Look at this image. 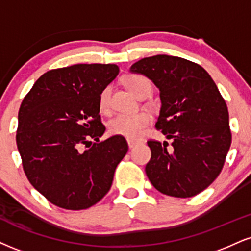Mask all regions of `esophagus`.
Instances as JSON below:
<instances>
[{
	"mask_svg": "<svg viewBox=\"0 0 251 251\" xmlns=\"http://www.w3.org/2000/svg\"><path fill=\"white\" fill-rule=\"evenodd\" d=\"M127 144H128L129 149H133V147H134L135 145H137L138 143H137V141H134V140H127Z\"/></svg>",
	"mask_w": 251,
	"mask_h": 251,
	"instance_id": "esophagus-1",
	"label": "esophagus"
}]
</instances>
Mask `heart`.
Segmentation results:
<instances>
[{
    "label": "heart",
    "instance_id": "1",
    "mask_svg": "<svg viewBox=\"0 0 251 251\" xmlns=\"http://www.w3.org/2000/svg\"><path fill=\"white\" fill-rule=\"evenodd\" d=\"M129 92L135 97H147L152 91V84L141 75H129L124 79ZM99 110L102 113L110 111V87H105L99 95ZM152 117L146 111H139L129 114H118L108 123V129L112 134L122 135L127 139H137L143 134L144 129L150 125Z\"/></svg>",
    "mask_w": 251,
    "mask_h": 251
}]
</instances>
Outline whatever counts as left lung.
I'll use <instances>...</instances> for the list:
<instances>
[{"mask_svg": "<svg viewBox=\"0 0 251 251\" xmlns=\"http://www.w3.org/2000/svg\"><path fill=\"white\" fill-rule=\"evenodd\" d=\"M132 72L149 77L160 90L155 128L172 140H149L152 156L147 176L155 189L192 198L221 173L231 144L225 99L202 66L181 57L156 55L138 60Z\"/></svg>", "mask_w": 251, "mask_h": 251, "instance_id": "1", "label": "left lung"}]
</instances>
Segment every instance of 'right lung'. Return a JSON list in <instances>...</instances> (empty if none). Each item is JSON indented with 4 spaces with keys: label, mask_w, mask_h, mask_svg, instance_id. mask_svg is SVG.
<instances>
[{
    "label": "right lung",
    "mask_w": 251,
    "mask_h": 251,
    "mask_svg": "<svg viewBox=\"0 0 251 251\" xmlns=\"http://www.w3.org/2000/svg\"><path fill=\"white\" fill-rule=\"evenodd\" d=\"M118 72L116 64L53 69L36 80L21 104L16 144L23 171L57 207L81 210L100 201L127 153L122 135L99 140L105 132L99 95Z\"/></svg>",
    "instance_id": "obj_1"
}]
</instances>
